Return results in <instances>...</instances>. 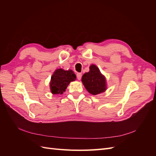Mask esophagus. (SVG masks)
<instances>
[{
	"label": "esophagus",
	"instance_id": "obj_1",
	"mask_svg": "<svg viewBox=\"0 0 156 156\" xmlns=\"http://www.w3.org/2000/svg\"><path fill=\"white\" fill-rule=\"evenodd\" d=\"M82 77V73H77V78L78 80H80Z\"/></svg>",
	"mask_w": 156,
	"mask_h": 156
}]
</instances>
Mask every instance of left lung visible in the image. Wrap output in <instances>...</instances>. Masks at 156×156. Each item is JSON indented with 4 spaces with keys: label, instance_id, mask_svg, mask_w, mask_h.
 <instances>
[{
    "label": "left lung",
    "instance_id": "1",
    "mask_svg": "<svg viewBox=\"0 0 156 156\" xmlns=\"http://www.w3.org/2000/svg\"><path fill=\"white\" fill-rule=\"evenodd\" d=\"M82 82L87 91L93 95L100 94L106 90L105 78L95 65H91L90 72L83 75Z\"/></svg>",
    "mask_w": 156,
    "mask_h": 156
}]
</instances>
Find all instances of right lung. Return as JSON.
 Masks as SVG:
<instances>
[{
  "mask_svg": "<svg viewBox=\"0 0 156 156\" xmlns=\"http://www.w3.org/2000/svg\"><path fill=\"white\" fill-rule=\"evenodd\" d=\"M76 79L72 70L65 71L62 69H58L52 75L50 88L53 94H62L66 90L71 81H74Z\"/></svg>",
  "mask_w": 156,
  "mask_h": 156,
  "instance_id": "right-lung-1",
  "label": "right lung"
}]
</instances>
